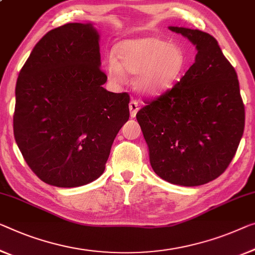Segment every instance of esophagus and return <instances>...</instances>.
Returning a JSON list of instances; mask_svg holds the SVG:
<instances>
[{
  "label": "esophagus",
  "instance_id": "34e87169",
  "mask_svg": "<svg viewBox=\"0 0 255 255\" xmlns=\"http://www.w3.org/2000/svg\"><path fill=\"white\" fill-rule=\"evenodd\" d=\"M138 102L132 100L130 101V103H129V111H130V117L131 118H135L136 117V113L138 111Z\"/></svg>",
  "mask_w": 255,
  "mask_h": 255
}]
</instances>
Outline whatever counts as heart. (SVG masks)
I'll use <instances>...</instances> for the list:
<instances>
[{
  "instance_id": "heart-1",
  "label": "heart",
  "mask_w": 255,
  "mask_h": 255,
  "mask_svg": "<svg viewBox=\"0 0 255 255\" xmlns=\"http://www.w3.org/2000/svg\"><path fill=\"white\" fill-rule=\"evenodd\" d=\"M119 63L109 57L105 67L108 77L121 83L125 73L135 75V88L146 96L169 90L188 67V56L180 44L168 43L155 36L130 37L116 47Z\"/></svg>"
}]
</instances>
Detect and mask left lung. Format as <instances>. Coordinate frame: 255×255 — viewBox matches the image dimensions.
Returning <instances> with one entry per match:
<instances>
[{"instance_id":"obj_1","label":"left lung","mask_w":255,"mask_h":255,"mask_svg":"<svg viewBox=\"0 0 255 255\" xmlns=\"http://www.w3.org/2000/svg\"><path fill=\"white\" fill-rule=\"evenodd\" d=\"M168 28L196 45L195 63L136 119L154 173L172 184L197 187L219 177L233 160L245 109L236 71L218 41L199 29Z\"/></svg>"}]
</instances>
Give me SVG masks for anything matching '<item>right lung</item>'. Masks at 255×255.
Here are the masks:
<instances>
[{"mask_svg": "<svg viewBox=\"0 0 255 255\" xmlns=\"http://www.w3.org/2000/svg\"><path fill=\"white\" fill-rule=\"evenodd\" d=\"M106 80L93 22L51 29L33 48L17 79L13 134L45 183L77 188L104 173L129 119V95L108 91Z\"/></svg>", "mask_w": 255, "mask_h": 255, "instance_id": "obj_1", "label": "right lung"}]
</instances>
